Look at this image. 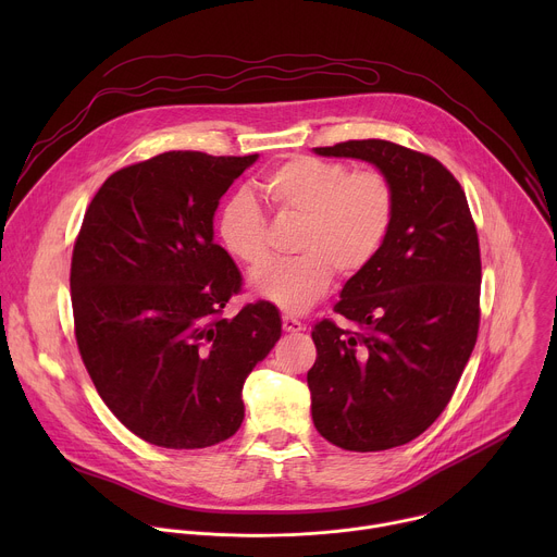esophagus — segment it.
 I'll return each mask as SVG.
<instances>
[{"mask_svg":"<svg viewBox=\"0 0 557 557\" xmlns=\"http://www.w3.org/2000/svg\"><path fill=\"white\" fill-rule=\"evenodd\" d=\"M282 326H284L286 333H299V331L306 329V326L297 320V317H293V314H282Z\"/></svg>","mask_w":557,"mask_h":557,"instance_id":"34e87169","label":"esophagus"}]
</instances>
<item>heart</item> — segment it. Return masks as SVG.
<instances>
[{"mask_svg":"<svg viewBox=\"0 0 557 557\" xmlns=\"http://www.w3.org/2000/svg\"><path fill=\"white\" fill-rule=\"evenodd\" d=\"M264 194L290 220L297 258L271 262L253 275L260 297L284 310H304L329 288L333 273H363L385 247L396 218L392 178L317 156H290L262 181ZM218 240L240 264L256 269L269 256L267 218L247 191L231 194L218 213Z\"/></svg>","mask_w":557,"mask_h":557,"instance_id":"b5f03b06","label":"heart"}]
</instances>
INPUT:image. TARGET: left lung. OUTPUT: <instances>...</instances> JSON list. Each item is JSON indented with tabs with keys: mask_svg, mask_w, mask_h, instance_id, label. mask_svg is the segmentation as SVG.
<instances>
[{
	"mask_svg": "<svg viewBox=\"0 0 557 557\" xmlns=\"http://www.w3.org/2000/svg\"><path fill=\"white\" fill-rule=\"evenodd\" d=\"M361 158L396 189L376 260L350 277L312 329V423L348 451H381L423 434L447 408L481 326V245L465 191L434 156L381 138L314 147Z\"/></svg>",
	"mask_w": 557,
	"mask_h": 557,
	"instance_id": "1",
	"label": "left lung"
}]
</instances>
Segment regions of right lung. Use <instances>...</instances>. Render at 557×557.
Wrapping results in <instances>:
<instances>
[{"label": "right lung", "instance_id": "obj_1", "mask_svg": "<svg viewBox=\"0 0 557 557\" xmlns=\"http://www.w3.org/2000/svg\"><path fill=\"white\" fill-rule=\"evenodd\" d=\"M251 156L165 151L114 172L74 240V337L112 414L168 449L226 441L245 419L243 385L282 335L271 301L222 314L243 290L213 243L218 200Z\"/></svg>", "mask_w": 557, "mask_h": 557}]
</instances>
